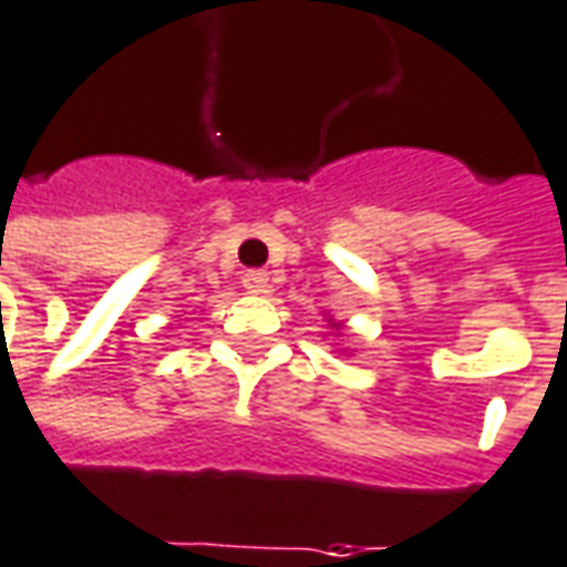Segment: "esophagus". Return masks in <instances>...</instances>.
Returning <instances> with one entry per match:
<instances>
[{
    "instance_id": "1",
    "label": "esophagus",
    "mask_w": 567,
    "mask_h": 567,
    "mask_svg": "<svg viewBox=\"0 0 567 567\" xmlns=\"http://www.w3.org/2000/svg\"><path fill=\"white\" fill-rule=\"evenodd\" d=\"M269 276L264 269H248L245 276H241V288L248 291V295H260V291H267Z\"/></svg>"
}]
</instances>
